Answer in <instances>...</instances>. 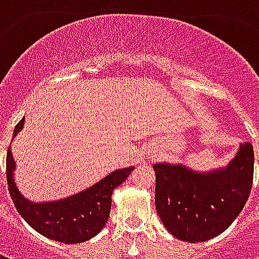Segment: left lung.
I'll use <instances>...</instances> for the list:
<instances>
[{
	"label": "left lung",
	"mask_w": 259,
	"mask_h": 259,
	"mask_svg": "<svg viewBox=\"0 0 259 259\" xmlns=\"http://www.w3.org/2000/svg\"><path fill=\"white\" fill-rule=\"evenodd\" d=\"M155 208L176 239L201 243L225 232L239 217L252 187L254 150L243 143L228 168L197 174L183 165L155 163Z\"/></svg>",
	"instance_id": "left-lung-1"
}]
</instances>
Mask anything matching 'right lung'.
Masks as SVG:
<instances>
[{
  "instance_id": "right-lung-1",
  "label": "right lung",
  "mask_w": 259,
  "mask_h": 259,
  "mask_svg": "<svg viewBox=\"0 0 259 259\" xmlns=\"http://www.w3.org/2000/svg\"><path fill=\"white\" fill-rule=\"evenodd\" d=\"M25 119L15 126L14 136L22 130ZM14 157L7 152V182L16 209L36 232L48 239L76 244L93 239L101 232L109 217L112 191L122 185L133 166L118 169L90 189L65 200L34 204L20 194L14 180Z\"/></svg>"
}]
</instances>
